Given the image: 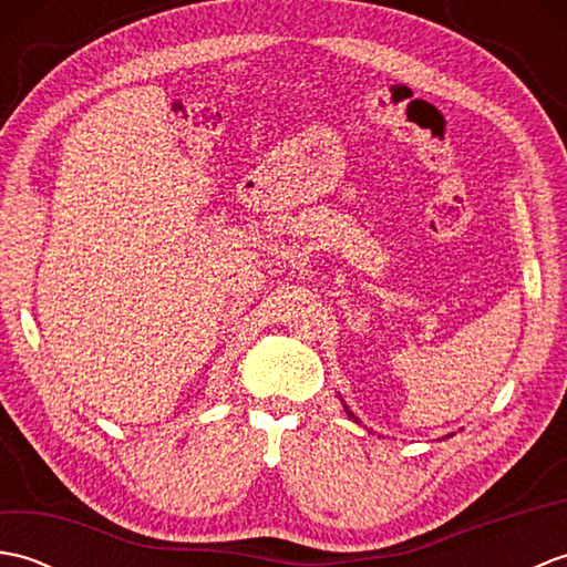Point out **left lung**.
Wrapping results in <instances>:
<instances>
[{"label": "left lung", "mask_w": 567, "mask_h": 567, "mask_svg": "<svg viewBox=\"0 0 567 567\" xmlns=\"http://www.w3.org/2000/svg\"><path fill=\"white\" fill-rule=\"evenodd\" d=\"M343 409H346V414H348V416H351V419L355 421V424H360V421H358V416H355V414L351 412V409H348V406H346V402H343ZM451 436H453V433H449V436H445V439H451Z\"/></svg>", "instance_id": "8db88e82"}]
</instances>
